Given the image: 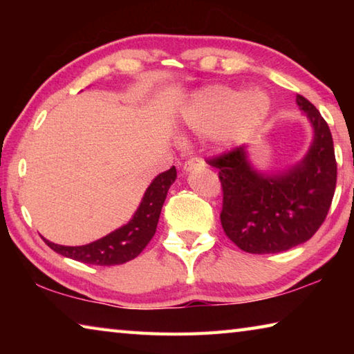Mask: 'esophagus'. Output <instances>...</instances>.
Listing matches in <instances>:
<instances>
[{"label":"esophagus","mask_w":354,"mask_h":354,"mask_svg":"<svg viewBox=\"0 0 354 354\" xmlns=\"http://www.w3.org/2000/svg\"><path fill=\"white\" fill-rule=\"evenodd\" d=\"M201 167H205V160H203L200 156H192L190 159H187L184 162V171H190L194 169H201Z\"/></svg>","instance_id":"obj_1"}]
</instances>
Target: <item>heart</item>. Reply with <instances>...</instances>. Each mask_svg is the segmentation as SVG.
<instances>
[{
	"instance_id": "b5f03b06",
	"label": "heart",
	"mask_w": 354,
	"mask_h": 354,
	"mask_svg": "<svg viewBox=\"0 0 354 354\" xmlns=\"http://www.w3.org/2000/svg\"><path fill=\"white\" fill-rule=\"evenodd\" d=\"M270 100L263 92L242 95L239 91L215 87L200 95L190 109V122L201 133H214L230 122L234 131H250L267 117Z\"/></svg>"
}]
</instances>
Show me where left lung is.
Masks as SVG:
<instances>
[{
	"label": "left lung",
	"mask_w": 354,
	"mask_h": 354,
	"mask_svg": "<svg viewBox=\"0 0 354 354\" xmlns=\"http://www.w3.org/2000/svg\"><path fill=\"white\" fill-rule=\"evenodd\" d=\"M297 103L314 127L313 147L301 164L263 176L250 167L245 147L206 159L218 170L225 234L251 254L279 253L309 241L331 207L337 183L331 131L309 100L297 95Z\"/></svg>",
	"instance_id": "left-lung-1"
}]
</instances>
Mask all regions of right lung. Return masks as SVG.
<instances>
[{"instance_id": "add662e5", "label": "right lung", "mask_w": 354, "mask_h": 354, "mask_svg": "<svg viewBox=\"0 0 354 354\" xmlns=\"http://www.w3.org/2000/svg\"><path fill=\"white\" fill-rule=\"evenodd\" d=\"M175 179V167L156 176L143 195L133 220L97 242L82 245V247H64L46 239L44 241L56 253L84 263H92V266H118V263L134 259L153 239L167 192Z\"/></svg>"}]
</instances>
